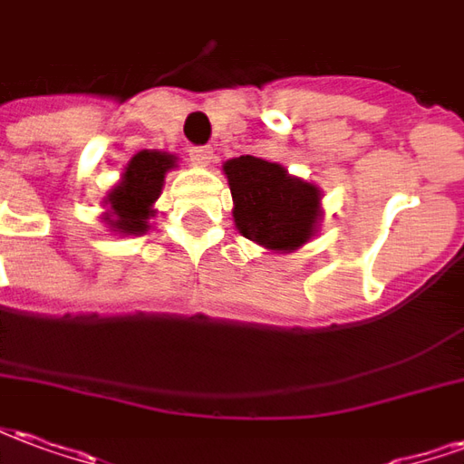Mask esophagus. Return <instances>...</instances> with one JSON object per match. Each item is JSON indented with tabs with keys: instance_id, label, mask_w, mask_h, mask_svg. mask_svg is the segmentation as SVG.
I'll return each mask as SVG.
<instances>
[{
	"instance_id": "34e87169",
	"label": "esophagus",
	"mask_w": 464,
	"mask_h": 464,
	"mask_svg": "<svg viewBox=\"0 0 464 464\" xmlns=\"http://www.w3.org/2000/svg\"><path fill=\"white\" fill-rule=\"evenodd\" d=\"M188 156H191L193 163H198V166H208L213 159V149L211 146H191V149H188Z\"/></svg>"
}]
</instances>
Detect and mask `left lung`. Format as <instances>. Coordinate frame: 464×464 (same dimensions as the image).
<instances>
[{
  "mask_svg": "<svg viewBox=\"0 0 464 464\" xmlns=\"http://www.w3.org/2000/svg\"><path fill=\"white\" fill-rule=\"evenodd\" d=\"M236 228L271 251H293L308 241L321 218V193L293 179L278 163L256 156L226 161Z\"/></svg>",
  "mask_w": 464,
  "mask_h": 464,
  "instance_id": "obj_1",
  "label": "left lung"
}]
</instances>
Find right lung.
I'll use <instances>...</instances> for the list:
<instances>
[{"label":"right lung","instance_id":"1","mask_svg":"<svg viewBox=\"0 0 464 464\" xmlns=\"http://www.w3.org/2000/svg\"><path fill=\"white\" fill-rule=\"evenodd\" d=\"M173 166L176 159L171 153L139 151L133 156L123 171L121 183L106 196L111 206L106 221L111 223V228L121 233H143L149 228L146 221L153 216L151 206L161 193L163 176Z\"/></svg>","mask_w":464,"mask_h":464}]
</instances>
